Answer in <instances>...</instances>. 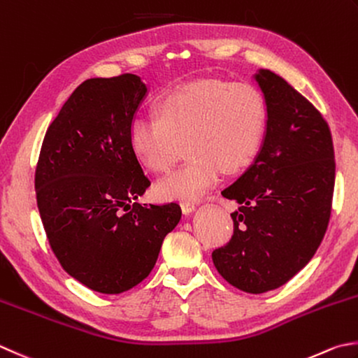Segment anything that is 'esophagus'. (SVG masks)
Returning <instances> with one entry per match:
<instances>
[{
    "mask_svg": "<svg viewBox=\"0 0 358 358\" xmlns=\"http://www.w3.org/2000/svg\"><path fill=\"white\" fill-rule=\"evenodd\" d=\"M180 208H182V212H184L185 215H188V213L194 212V208H196V204H194V202H182Z\"/></svg>",
    "mask_w": 358,
    "mask_h": 358,
    "instance_id": "esophagus-1",
    "label": "esophagus"
}]
</instances>
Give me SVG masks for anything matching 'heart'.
<instances>
[{"instance_id": "heart-1", "label": "heart", "mask_w": 358, "mask_h": 358, "mask_svg": "<svg viewBox=\"0 0 358 358\" xmlns=\"http://www.w3.org/2000/svg\"><path fill=\"white\" fill-rule=\"evenodd\" d=\"M156 117H137L129 145L148 170L164 173L185 145L188 160L162 178L164 201H196L218 184L222 171L252 164L265 141L268 109L260 89L249 83L201 78L164 93Z\"/></svg>"}]
</instances>
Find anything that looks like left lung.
I'll return each instance as SVG.
<instances>
[{
	"label": "left lung",
	"mask_w": 358,
	"mask_h": 358,
	"mask_svg": "<svg viewBox=\"0 0 358 358\" xmlns=\"http://www.w3.org/2000/svg\"><path fill=\"white\" fill-rule=\"evenodd\" d=\"M268 109L266 136L254 164L222 196L237 201L234 235L212 252L229 284L260 294L298 274L327 231L335 187L327 121L307 98L269 70L255 74Z\"/></svg>",
	"instance_id": "obj_1"
}]
</instances>
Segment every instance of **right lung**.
<instances>
[{
	"label": "right lung",
	"mask_w": 358,
	"mask_h": 358,
	"mask_svg": "<svg viewBox=\"0 0 358 358\" xmlns=\"http://www.w3.org/2000/svg\"><path fill=\"white\" fill-rule=\"evenodd\" d=\"M146 92L131 73L84 80L40 150L36 196L46 238L65 271L98 293L146 279L182 215L176 202H136L151 185L129 145Z\"/></svg>",
	"instance_id": "1"
}]
</instances>
